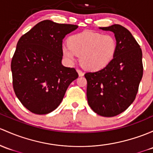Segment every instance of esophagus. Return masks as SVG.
Here are the masks:
<instances>
[{
    "mask_svg": "<svg viewBox=\"0 0 153 153\" xmlns=\"http://www.w3.org/2000/svg\"><path fill=\"white\" fill-rule=\"evenodd\" d=\"M77 72H78V75H79L80 77H82V76H83V75H84V73H83V72H82L81 70H77Z\"/></svg>",
    "mask_w": 153,
    "mask_h": 153,
    "instance_id": "esophagus-1",
    "label": "esophagus"
}]
</instances>
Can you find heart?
<instances>
[{
    "label": "heart",
    "mask_w": 153,
    "mask_h": 153,
    "mask_svg": "<svg viewBox=\"0 0 153 153\" xmlns=\"http://www.w3.org/2000/svg\"><path fill=\"white\" fill-rule=\"evenodd\" d=\"M67 43L69 46L62 49L65 60L73 64L77 56H81L82 65L91 71L105 68L112 62L117 50V40L112 35L91 30L72 35Z\"/></svg>",
    "instance_id": "b5f03b06"
}]
</instances>
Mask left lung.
<instances>
[{
    "label": "left lung",
    "mask_w": 153,
    "mask_h": 153,
    "mask_svg": "<svg viewBox=\"0 0 153 153\" xmlns=\"http://www.w3.org/2000/svg\"><path fill=\"white\" fill-rule=\"evenodd\" d=\"M99 28L114 33L117 50L105 68L84 75L86 96L89 105L96 114L111 117L125 111L136 98L143 75L142 52L125 27L114 24Z\"/></svg>",
    "instance_id": "left-lung-1"
}]
</instances>
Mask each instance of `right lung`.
Instances as JSON below:
<instances>
[{"mask_svg": "<svg viewBox=\"0 0 153 153\" xmlns=\"http://www.w3.org/2000/svg\"><path fill=\"white\" fill-rule=\"evenodd\" d=\"M76 25L43 20L20 37L11 69L16 96L30 112L47 114L57 108L67 88L78 78L62 63V42Z\"/></svg>", "mask_w": 153, "mask_h": 153, "instance_id": "right-lung-1", "label": "right lung"}]
</instances>
